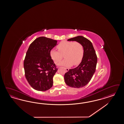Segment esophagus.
Here are the masks:
<instances>
[{
    "label": "esophagus",
    "instance_id": "obj_1",
    "mask_svg": "<svg viewBox=\"0 0 124 124\" xmlns=\"http://www.w3.org/2000/svg\"><path fill=\"white\" fill-rule=\"evenodd\" d=\"M64 69H65V70H66V71H69V69H68V68H64Z\"/></svg>",
    "mask_w": 124,
    "mask_h": 124
}]
</instances>
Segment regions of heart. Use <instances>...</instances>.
<instances>
[{"label":"heart","instance_id":"obj_1","mask_svg":"<svg viewBox=\"0 0 124 124\" xmlns=\"http://www.w3.org/2000/svg\"><path fill=\"white\" fill-rule=\"evenodd\" d=\"M59 51L52 49L50 51V55L55 63L60 62L63 58L64 60L60 62L59 65H63L66 67L79 64L82 60L84 56V49L82 45L78 42H61L57 45Z\"/></svg>","mask_w":124,"mask_h":124}]
</instances>
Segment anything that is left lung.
Returning a JSON list of instances; mask_svg holds the SVG:
<instances>
[{
	"label": "left lung",
	"instance_id": "8db88e82",
	"mask_svg": "<svg viewBox=\"0 0 124 124\" xmlns=\"http://www.w3.org/2000/svg\"><path fill=\"white\" fill-rule=\"evenodd\" d=\"M81 43L84 47V56L81 63L74 69H70L64 76V81L69 86L79 88L90 81L95 71L97 57L92 43L86 38L78 36L68 39Z\"/></svg>",
	"mask_w": 124,
	"mask_h": 124
}]
</instances>
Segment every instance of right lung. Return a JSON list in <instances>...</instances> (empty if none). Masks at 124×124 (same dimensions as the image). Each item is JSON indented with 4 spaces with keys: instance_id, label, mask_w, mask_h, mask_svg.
<instances>
[{
    "instance_id": "add662e5",
    "label": "right lung",
    "mask_w": 124,
    "mask_h": 124,
    "mask_svg": "<svg viewBox=\"0 0 124 124\" xmlns=\"http://www.w3.org/2000/svg\"><path fill=\"white\" fill-rule=\"evenodd\" d=\"M57 41L45 37L36 39L26 54L23 67L26 79L30 86L44 91L53 86V77L58 70L50 51L57 45Z\"/></svg>"
}]
</instances>
